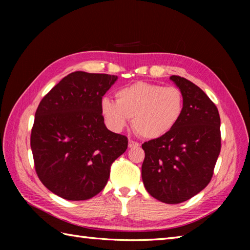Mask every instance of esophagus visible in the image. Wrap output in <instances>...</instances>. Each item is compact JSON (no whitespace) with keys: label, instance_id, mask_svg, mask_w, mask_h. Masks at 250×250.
Instances as JSON below:
<instances>
[{"label":"esophagus","instance_id":"34e87169","mask_svg":"<svg viewBox=\"0 0 250 250\" xmlns=\"http://www.w3.org/2000/svg\"><path fill=\"white\" fill-rule=\"evenodd\" d=\"M128 146H129V148H133V147H140L141 145H140V143H136V142H134V141L129 140Z\"/></svg>","mask_w":250,"mask_h":250}]
</instances>
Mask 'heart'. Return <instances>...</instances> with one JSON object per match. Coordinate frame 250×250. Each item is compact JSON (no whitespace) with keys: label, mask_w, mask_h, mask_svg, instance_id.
Listing matches in <instances>:
<instances>
[{"label":"heart","mask_w":250,"mask_h":250,"mask_svg":"<svg viewBox=\"0 0 250 250\" xmlns=\"http://www.w3.org/2000/svg\"><path fill=\"white\" fill-rule=\"evenodd\" d=\"M117 101L104 98L101 114L110 130L120 132L132 118L137 134L148 140L160 139L169 133L184 114L183 92L176 87L139 82L119 89Z\"/></svg>","instance_id":"1"}]
</instances>
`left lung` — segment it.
Listing matches in <instances>:
<instances>
[{
  "label": "left lung",
  "mask_w": 250,
  "mask_h": 250,
  "mask_svg": "<svg viewBox=\"0 0 250 250\" xmlns=\"http://www.w3.org/2000/svg\"><path fill=\"white\" fill-rule=\"evenodd\" d=\"M169 79L183 92L184 114L160 139L142 145V179L147 192L167 204H178L203 190L220 153V117L202 89L180 76Z\"/></svg>",
  "instance_id": "1"
}]
</instances>
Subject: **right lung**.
<instances>
[{"label":"right lung","instance_id":"right-lung-1","mask_svg":"<svg viewBox=\"0 0 250 250\" xmlns=\"http://www.w3.org/2000/svg\"><path fill=\"white\" fill-rule=\"evenodd\" d=\"M118 77L74 72L41 101L31 133L37 176L70 201L91 199L104 189L109 168L128 148L125 136L109 131L101 114L103 95Z\"/></svg>","mask_w":250,"mask_h":250}]
</instances>
